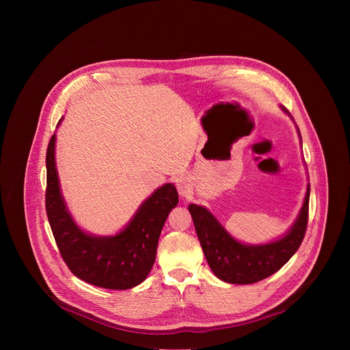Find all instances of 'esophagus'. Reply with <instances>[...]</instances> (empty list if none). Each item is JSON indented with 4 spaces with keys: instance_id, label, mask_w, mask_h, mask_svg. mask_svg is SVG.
<instances>
[{
    "instance_id": "esophagus-1",
    "label": "esophagus",
    "mask_w": 350,
    "mask_h": 350,
    "mask_svg": "<svg viewBox=\"0 0 350 350\" xmlns=\"http://www.w3.org/2000/svg\"><path fill=\"white\" fill-rule=\"evenodd\" d=\"M177 189L181 196H191L192 193V184L187 178H180L177 181Z\"/></svg>"
}]
</instances>
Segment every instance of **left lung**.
<instances>
[{"mask_svg": "<svg viewBox=\"0 0 350 350\" xmlns=\"http://www.w3.org/2000/svg\"><path fill=\"white\" fill-rule=\"evenodd\" d=\"M282 111L288 113L284 107ZM309 196L310 185H308L304 206L291 230L280 239L263 245L238 242L206 208L191 204L188 211L192 216L198 239L216 277L230 284H254L278 271L293 256L305 238L309 219Z\"/></svg>", "mask_w": 350, "mask_h": 350, "instance_id": "left-lung-1", "label": "left lung"}]
</instances>
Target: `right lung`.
Returning <instances> with one entry per match:
<instances>
[{
	"mask_svg": "<svg viewBox=\"0 0 350 350\" xmlns=\"http://www.w3.org/2000/svg\"><path fill=\"white\" fill-rule=\"evenodd\" d=\"M55 139L54 134L46 148L45 211L62 259L76 277L96 286L129 289L141 284L154 266L163 224L178 204L176 187L169 183L158 188L116 235L87 234L75 223L61 193Z\"/></svg>",
	"mask_w": 350,
	"mask_h": 350,
	"instance_id": "1",
	"label": "right lung"
}]
</instances>
